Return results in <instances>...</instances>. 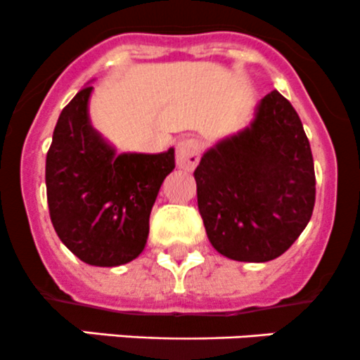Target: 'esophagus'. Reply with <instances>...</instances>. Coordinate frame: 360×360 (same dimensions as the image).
<instances>
[{
	"label": "esophagus",
	"mask_w": 360,
	"mask_h": 360,
	"mask_svg": "<svg viewBox=\"0 0 360 360\" xmlns=\"http://www.w3.org/2000/svg\"><path fill=\"white\" fill-rule=\"evenodd\" d=\"M201 158V143L194 138H184L176 145V165L181 169H194Z\"/></svg>",
	"instance_id": "obj_1"
}]
</instances>
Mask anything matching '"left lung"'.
I'll list each match as a JSON object with an SVG mask.
<instances>
[{"label":"left lung","instance_id":"left-lung-1","mask_svg":"<svg viewBox=\"0 0 360 360\" xmlns=\"http://www.w3.org/2000/svg\"><path fill=\"white\" fill-rule=\"evenodd\" d=\"M194 179L210 243L233 261L280 257L311 219V148L300 115L278 91L261 99L250 127L202 155Z\"/></svg>","mask_w":360,"mask_h":360}]
</instances>
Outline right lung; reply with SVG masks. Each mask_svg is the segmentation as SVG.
I'll return each mask as SVG.
<instances>
[{"mask_svg":"<svg viewBox=\"0 0 360 360\" xmlns=\"http://www.w3.org/2000/svg\"><path fill=\"white\" fill-rule=\"evenodd\" d=\"M91 91H78L60 112L45 184L60 241L80 261L112 268L143 252L152 206L175 169V150L117 155L89 122Z\"/></svg>","mask_w":360,"mask_h":360,"instance_id":"obj_1","label":"right lung"}]
</instances>
